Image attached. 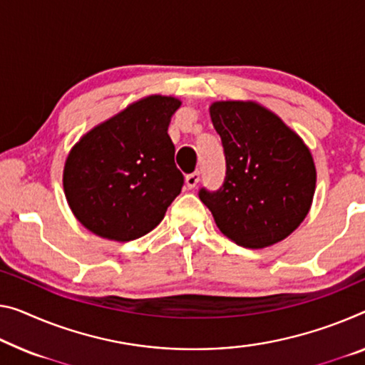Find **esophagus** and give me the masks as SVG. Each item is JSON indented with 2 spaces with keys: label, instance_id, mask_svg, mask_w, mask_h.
Instances as JSON below:
<instances>
[{
  "label": "esophagus",
  "instance_id": "esophagus-1",
  "mask_svg": "<svg viewBox=\"0 0 365 365\" xmlns=\"http://www.w3.org/2000/svg\"><path fill=\"white\" fill-rule=\"evenodd\" d=\"M199 181H200V173L199 171H194V173H190V175L186 176V184H187L189 189H194L199 184Z\"/></svg>",
  "mask_w": 365,
  "mask_h": 365
}]
</instances>
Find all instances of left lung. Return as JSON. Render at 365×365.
<instances>
[{
	"mask_svg": "<svg viewBox=\"0 0 365 365\" xmlns=\"http://www.w3.org/2000/svg\"><path fill=\"white\" fill-rule=\"evenodd\" d=\"M225 153V181L200 187L220 232L245 248H266L304 222L315 192L310 150L276 114L255 103L210 106Z\"/></svg>",
	"mask_w": 365,
	"mask_h": 365,
	"instance_id": "left-lung-1",
	"label": "left lung"
}]
</instances>
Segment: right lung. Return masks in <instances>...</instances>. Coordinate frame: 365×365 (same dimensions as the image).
I'll list each match as a JSON object with an SVG mask.
<instances>
[{
  "mask_svg": "<svg viewBox=\"0 0 365 365\" xmlns=\"http://www.w3.org/2000/svg\"><path fill=\"white\" fill-rule=\"evenodd\" d=\"M179 106L166 96L137 101L73 147L63 171L65 195L89 232L130 241L163 220L184 184L168 135Z\"/></svg>",
  "mask_w": 365,
  "mask_h": 365,
  "instance_id": "obj_1",
  "label": "right lung"
}]
</instances>
